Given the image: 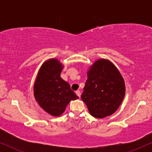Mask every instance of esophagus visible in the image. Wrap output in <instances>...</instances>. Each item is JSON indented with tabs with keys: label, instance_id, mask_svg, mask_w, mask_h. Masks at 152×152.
I'll return each instance as SVG.
<instances>
[{
	"label": "esophagus",
	"instance_id": "1",
	"mask_svg": "<svg viewBox=\"0 0 152 152\" xmlns=\"http://www.w3.org/2000/svg\"><path fill=\"white\" fill-rule=\"evenodd\" d=\"M76 95H77L78 97H80V96H81V92H80V91H79V90L76 91Z\"/></svg>",
	"mask_w": 152,
	"mask_h": 152
}]
</instances>
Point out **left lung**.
I'll list each match as a JSON object with an SVG mask.
<instances>
[{"label":"left lung","instance_id":"left-lung-1","mask_svg":"<svg viewBox=\"0 0 152 152\" xmlns=\"http://www.w3.org/2000/svg\"><path fill=\"white\" fill-rule=\"evenodd\" d=\"M81 99L94 117L110 116L121 105L125 94V84L121 74L112 63L97 61L87 74Z\"/></svg>","mask_w":152,"mask_h":152}]
</instances>
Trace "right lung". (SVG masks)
<instances>
[{"instance_id":"1","label":"right lung","mask_w":152,"mask_h":152,"mask_svg":"<svg viewBox=\"0 0 152 152\" xmlns=\"http://www.w3.org/2000/svg\"><path fill=\"white\" fill-rule=\"evenodd\" d=\"M62 65L50 59L41 66L34 84V96L38 104L52 116H60L71 100L78 99L69 83L61 78Z\"/></svg>"}]
</instances>
